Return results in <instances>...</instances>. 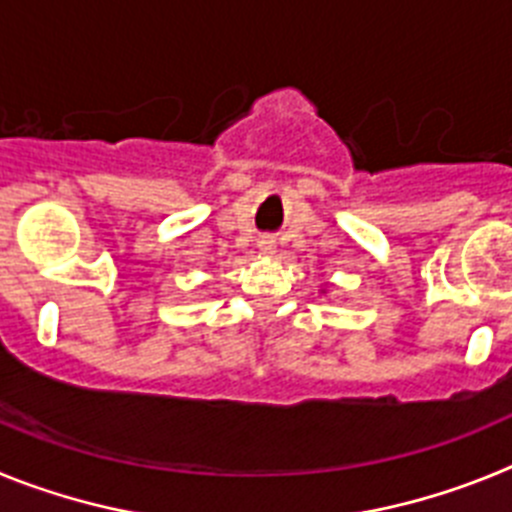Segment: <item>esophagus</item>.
I'll return each mask as SVG.
<instances>
[{
  "mask_svg": "<svg viewBox=\"0 0 512 512\" xmlns=\"http://www.w3.org/2000/svg\"><path fill=\"white\" fill-rule=\"evenodd\" d=\"M274 248H277V241H274L271 235H261V238H259V251L261 253H274Z\"/></svg>",
  "mask_w": 512,
  "mask_h": 512,
  "instance_id": "34e87169",
  "label": "esophagus"
}]
</instances>
